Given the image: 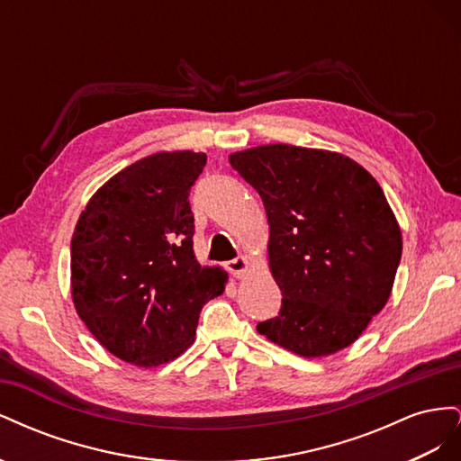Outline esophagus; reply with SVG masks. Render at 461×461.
<instances>
[{"label":"esophagus","mask_w":461,"mask_h":461,"mask_svg":"<svg viewBox=\"0 0 461 461\" xmlns=\"http://www.w3.org/2000/svg\"><path fill=\"white\" fill-rule=\"evenodd\" d=\"M249 267H252V263H249V259H248L246 256H240V258H236V259H232V261L227 263V269H229L230 273H234L239 278L244 276V275H248Z\"/></svg>","instance_id":"34e87169"}]
</instances>
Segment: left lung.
<instances>
[{
	"label": "left lung",
	"instance_id": "obj_1",
	"mask_svg": "<svg viewBox=\"0 0 461 461\" xmlns=\"http://www.w3.org/2000/svg\"><path fill=\"white\" fill-rule=\"evenodd\" d=\"M261 196L267 261L283 292L276 317L258 332L302 357L354 344L394 286L402 232L379 183L337 151L290 144L229 156Z\"/></svg>",
	"mask_w": 461,
	"mask_h": 461
}]
</instances>
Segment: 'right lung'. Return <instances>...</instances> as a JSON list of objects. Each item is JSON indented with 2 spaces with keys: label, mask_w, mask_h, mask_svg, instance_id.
<instances>
[{
  "label": "right lung",
  "mask_w": 461,
  "mask_h": 461,
  "mask_svg": "<svg viewBox=\"0 0 461 461\" xmlns=\"http://www.w3.org/2000/svg\"><path fill=\"white\" fill-rule=\"evenodd\" d=\"M203 151H158L124 167L88 200L71 240V294L107 352L138 367L185 354L203 303L229 273L194 256L188 190Z\"/></svg>",
  "instance_id": "obj_1"
}]
</instances>
